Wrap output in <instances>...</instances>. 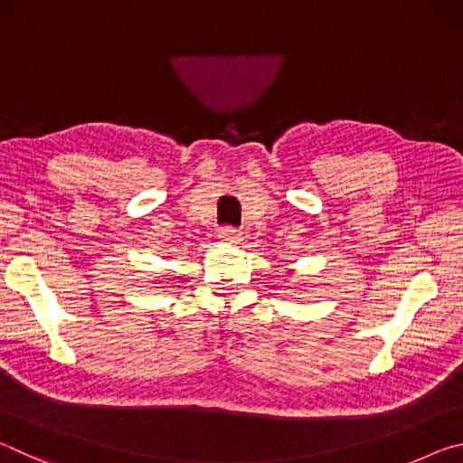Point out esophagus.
<instances>
[{"label":"esophagus","mask_w":463,"mask_h":463,"mask_svg":"<svg viewBox=\"0 0 463 463\" xmlns=\"http://www.w3.org/2000/svg\"><path fill=\"white\" fill-rule=\"evenodd\" d=\"M218 237H221L222 242H232V245L241 242V234L237 229H232V226H224V229H221V232H218Z\"/></svg>","instance_id":"34e87169"}]
</instances>
